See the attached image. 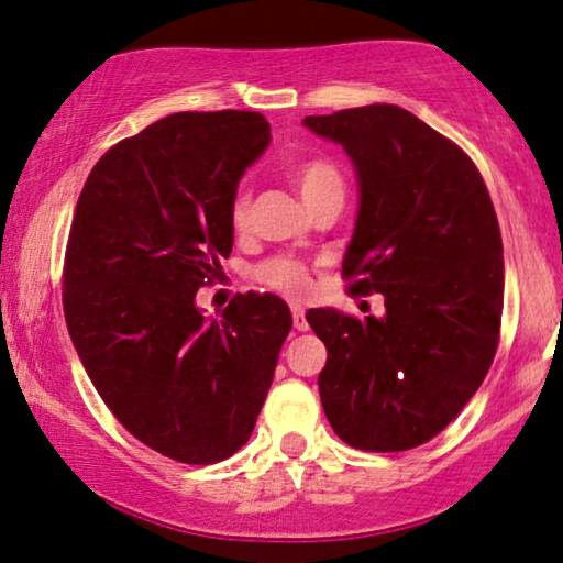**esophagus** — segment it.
Wrapping results in <instances>:
<instances>
[{
  "mask_svg": "<svg viewBox=\"0 0 563 563\" xmlns=\"http://www.w3.org/2000/svg\"><path fill=\"white\" fill-rule=\"evenodd\" d=\"M292 327L298 331H306L308 329V321H306V311L300 306H292Z\"/></svg>",
  "mask_w": 563,
  "mask_h": 563,
  "instance_id": "obj_1",
  "label": "esophagus"
}]
</instances>
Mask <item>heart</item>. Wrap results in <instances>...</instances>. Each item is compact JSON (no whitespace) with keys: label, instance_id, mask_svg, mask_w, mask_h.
<instances>
[{"label":"heart","instance_id":"obj_1","mask_svg":"<svg viewBox=\"0 0 563 563\" xmlns=\"http://www.w3.org/2000/svg\"><path fill=\"white\" fill-rule=\"evenodd\" d=\"M290 184L296 186L300 199L313 211L321 201L331 199V196H342L344 199V178L342 173L329 157H303V161L292 163L288 168ZM252 217V199L247 191H240L234 196L232 203V227L236 232H244ZM255 278L267 285V288L285 292V296H303L311 288V278L308 271L296 260L290 257H273L257 267Z\"/></svg>","mask_w":563,"mask_h":563}]
</instances>
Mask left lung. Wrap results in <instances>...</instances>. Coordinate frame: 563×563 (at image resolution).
I'll list each match as a JSON object with an SVG mask.
<instances>
[{
    "instance_id": "8db88e82",
    "label": "left lung",
    "mask_w": 563,
    "mask_h": 563,
    "mask_svg": "<svg viewBox=\"0 0 563 563\" xmlns=\"http://www.w3.org/2000/svg\"><path fill=\"white\" fill-rule=\"evenodd\" d=\"M344 147L360 211L342 273L385 316L306 313L327 344L319 395L331 429L364 451L421 446L454 421L495 360L503 240L470 155L395 104L306 117Z\"/></svg>"
}]
</instances>
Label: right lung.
Wrapping results in <instances>:
<instances>
[{"instance_id": "1", "label": "right lung", "mask_w": 563, "mask_h": 563, "mask_svg": "<svg viewBox=\"0 0 563 563\" xmlns=\"http://www.w3.org/2000/svg\"><path fill=\"white\" fill-rule=\"evenodd\" d=\"M271 145L257 112H180L117 142L78 196L63 313L93 387L134 439L213 464L252 437L290 308L236 296L221 319L196 306L234 244L244 170Z\"/></svg>"}]
</instances>
